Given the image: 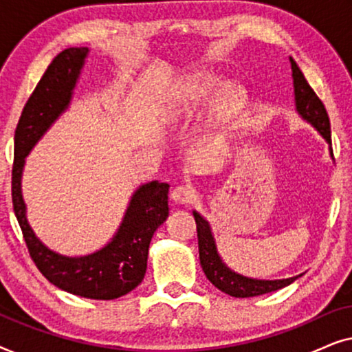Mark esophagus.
Here are the masks:
<instances>
[{
  "label": "esophagus",
  "mask_w": 352,
  "mask_h": 352,
  "mask_svg": "<svg viewBox=\"0 0 352 352\" xmlns=\"http://www.w3.org/2000/svg\"><path fill=\"white\" fill-rule=\"evenodd\" d=\"M194 199V190L189 186H177L171 192V200L177 205H187Z\"/></svg>",
  "instance_id": "obj_1"
}]
</instances>
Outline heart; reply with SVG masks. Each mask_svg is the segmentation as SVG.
<instances>
[{
	"label": "heart",
	"instance_id": "obj_1",
	"mask_svg": "<svg viewBox=\"0 0 352 352\" xmlns=\"http://www.w3.org/2000/svg\"><path fill=\"white\" fill-rule=\"evenodd\" d=\"M223 85V80L208 72L189 75L182 81L179 96L176 98V113L197 115L210 100L213 99L215 91ZM247 105V91L237 83H229L221 88L214 99V118L216 123L226 124L232 122L235 117L242 113Z\"/></svg>",
	"mask_w": 352,
	"mask_h": 352
}]
</instances>
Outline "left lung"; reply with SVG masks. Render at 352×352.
I'll list each match as a JSON object with an SVG mask.
<instances>
[{"label": "left lung", "instance_id": "8db88e82", "mask_svg": "<svg viewBox=\"0 0 352 352\" xmlns=\"http://www.w3.org/2000/svg\"><path fill=\"white\" fill-rule=\"evenodd\" d=\"M292 64V76H293V93H295V109L298 115L307 123L312 124L317 129V133L325 139L329 144L330 157L333 158L331 151V133H330V120L329 113L322 104V100L317 98L314 89L307 83L305 75L296 65V62L290 57ZM197 223V237H199V254L200 264L204 269L205 276L218 290L228 293L234 298H250L259 296L264 293H271L280 288L290 285L300 276L278 278V280H261V278H252L242 274L235 272L228 264L223 261L221 254L216 247L214 235L211 232V226L199 211H192Z\"/></svg>", "mask_w": 352, "mask_h": 352}]
</instances>
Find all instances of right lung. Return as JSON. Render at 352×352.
<instances>
[{
	"instance_id": "right-lung-1",
	"label": "right lung",
	"mask_w": 352,
	"mask_h": 352,
	"mask_svg": "<svg viewBox=\"0 0 352 352\" xmlns=\"http://www.w3.org/2000/svg\"><path fill=\"white\" fill-rule=\"evenodd\" d=\"M88 54L89 47L85 46L59 52L27 100L14 134L12 205L30 256L52 285L89 300H115L134 290L146 276L148 245L170 213V186L158 181L139 186L113 237L102 248L83 256H67L43 243L28 223L22 195L25 158L69 109Z\"/></svg>"
}]
</instances>
